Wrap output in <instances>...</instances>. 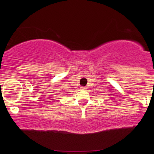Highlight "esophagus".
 Wrapping results in <instances>:
<instances>
[{"mask_svg": "<svg viewBox=\"0 0 154 154\" xmlns=\"http://www.w3.org/2000/svg\"><path fill=\"white\" fill-rule=\"evenodd\" d=\"M87 89L85 87H80V90H82V91H85V90Z\"/></svg>", "mask_w": 154, "mask_h": 154, "instance_id": "obj_1", "label": "esophagus"}]
</instances>
